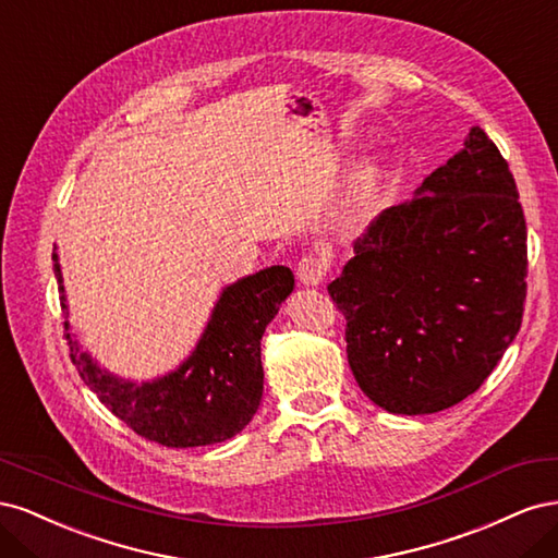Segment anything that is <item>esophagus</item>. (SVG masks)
I'll use <instances>...</instances> for the list:
<instances>
[{"label":"esophagus","mask_w":558,"mask_h":558,"mask_svg":"<svg viewBox=\"0 0 558 558\" xmlns=\"http://www.w3.org/2000/svg\"><path fill=\"white\" fill-rule=\"evenodd\" d=\"M328 275V260L324 256H305L298 263V281L302 286H318Z\"/></svg>","instance_id":"34e87169"}]
</instances>
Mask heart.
I'll return each instance as SVG.
<instances>
[{"label": "heart", "instance_id": "heart-1", "mask_svg": "<svg viewBox=\"0 0 558 558\" xmlns=\"http://www.w3.org/2000/svg\"><path fill=\"white\" fill-rule=\"evenodd\" d=\"M386 181V160L379 154L365 156L349 177L344 211L351 221H361L375 209Z\"/></svg>", "mask_w": 558, "mask_h": 558}]
</instances>
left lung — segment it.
<instances>
[{
  "mask_svg": "<svg viewBox=\"0 0 558 558\" xmlns=\"http://www.w3.org/2000/svg\"><path fill=\"white\" fill-rule=\"evenodd\" d=\"M328 293L347 318L361 391L391 414H435L475 393L521 328L526 221L482 128L386 209Z\"/></svg>",
  "mask_w": 558,
  "mask_h": 558,
  "instance_id": "1",
  "label": "left lung"
}]
</instances>
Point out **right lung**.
Masks as SVG:
<instances>
[{
  "mask_svg": "<svg viewBox=\"0 0 558 558\" xmlns=\"http://www.w3.org/2000/svg\"><path fill=\"white\" fill-rule=\"evenodd\" d=\"M53 263L62 312L70 318L58 251ZM293 286V272L283 265L228 283L193 351L154 379L137 381L111 373L81 349L74 332H66L72 361L99 402L146 440L177 449L226 442L242 433L260 408V340ZM64 328L72 330L70 320Z\"/></svg>",
  "mask_w": 558,
  "mask_h": 558,
  "instance_id": "obj_1",
  "label": "right lung"
}]
</instances>
